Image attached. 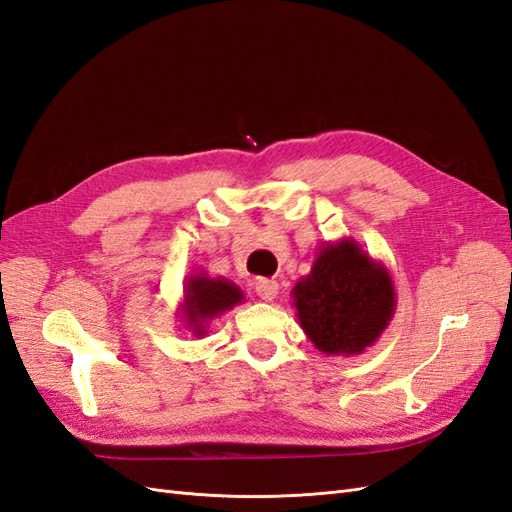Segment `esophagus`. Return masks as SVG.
Instances as JSON below:
<instances>
[{"instance_id": "34e87169", "label": "esophagus", "mask_w": 512, "mask_h": 512, "mask_svg": "<svg viewBox=\"0 0 512 512\" xmlns=\"http://www.w3.org/2000/svg\"><path fill=\"white\" fill-rule=\"evenodd\" d=\"M255 292L261 300H268V303H270V300H274L279 294V283L272 281V279H259L255 283Z\"/></svg>"}]
</instances>
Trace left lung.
I'll return each instance as SVG.
<instances>
[{
    "label": "left lung",
    "mask_w": 512,
    "mask_h": 512,
    "mask_svg": "<svg viewBox=\"0 0 512 512\" xmlns=\"http://www.w3.org/2000/svg\"><path fill=\"white\" fill-rule=\"evenodd\" d=\"M292 298L300 329L324 355H363L396 313L389 270L352 238L324 242Z\"/></svg>",
    "instance_id": "1"
}]
</instances>
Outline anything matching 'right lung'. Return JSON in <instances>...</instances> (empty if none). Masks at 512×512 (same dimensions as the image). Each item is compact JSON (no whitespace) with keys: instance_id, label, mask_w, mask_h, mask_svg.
<instances>
[{"instance_id":"right-lung-1","label":"right lung","mask_w":512,"mask_h":512,"mask_svg":"<svg viewBox=\"0 0 512 512\" xmlns=\"http://www.w3.org/2000/svg\"><path fill=\"white\" fill-rule=\"evenodd\" d=\"M244 303V292L225 277H209L205 270L188 274L183 281V298L177 307L181 326L192 337L201 339L207 335L209 324L222 313Z\"/></svg>"}]
</instances>
